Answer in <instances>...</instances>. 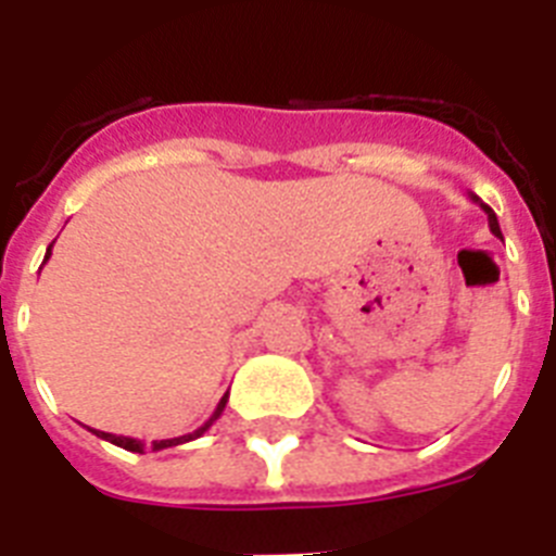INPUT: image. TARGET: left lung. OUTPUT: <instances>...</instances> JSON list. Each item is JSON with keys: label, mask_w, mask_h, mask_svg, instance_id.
Returning a JSON list of instances; mask_svg holds the SVG:
<instances>
[{"label": "left lung", "mask_w": 556, "mask_h": 556, "mask_svg": "<svg viewBox=\"0 0 556 556\" xmlns=\"http://www.w3.org/2000/svg\"><path fill=\"white\" fill-rule=\"evenodd\" d=\"M470 200H473V203H476V205H479V208H481V211H484V214H488V223H490V230H493V233H495V236H498V239H501L498 217H495V214H493V208H490V205H484V203H481V200H479V198H476V194H470Z\"/></svg>", "instance_id": "left-lung-1"}]
</instances>
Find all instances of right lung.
I'll use <instances>...</instances> for the list:
<instances>
[{"mask_svg": "<svg viewBox=\"0 0 556 556\" xmlns=\"http://www.w3.org/2000/svg\"><path fill=\"white\" fill-rule=\"evenodd\" d=\"M52 244H55V242H52ZM52 244H49V248H47V255H43V262H49V255H52ZM225 404H228V392H225V395L219 397V404H217V409H214V415H211L208 420H205V424L200 426V429H194V431H191V434H184V437H172V440H155V443H152V451H164V448H172V445L191 443V440H198V437H203L205 431L211 429V426L217 424V417L223 415ZM94 434L100 437V440H108V443L119 445V448L132 451V454H144V443H141V440H132V437L108 434V431H94Z\"/></svg>", "mask_w": 556, "mask_h": 556, "instance_id": "1", "label": "right lung"}]
</instances>
